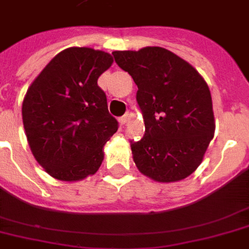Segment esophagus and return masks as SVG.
Instances as JSON below:
<instances>
[{
	"label": "esophagus",
	"mask_w": 249,
	"mask_h": 249,
	"mask_svg": "<svg viewBox=\"0 0 249 249\" xmlns=\"http://www.w3.org/2000/svg\"><path fill=\"white\" fill-rule=\"evenodd\" d=\"M129 119H130V115H129V113H126V115H124V116H121L120 119H119V121H120L121 125H124L128 123Z\"/></svg>",
	"instance_id": "obj_1"
}]
</instances>
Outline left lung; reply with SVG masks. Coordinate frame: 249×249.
I'll list each match as a JSON object with an SVG mask.
<instances>
[{"instance_id": "8db88e82", "label": "left lung", "mask_w": 249, "mask_h": 249, "mask_svg": "<svg viewBox=\"0 0 249 249\" xmlns=\"http://www.w3.org/2000/svg\"><path fill=\"white\" fill-rule=\"evenodd\" d=\"M112 54L138 86L146 128L143 138L130 143L138 170L163 183L189 177L203 161L216 129L205 80L189 62L159 46Z\"/></svg>"}]
</instances>
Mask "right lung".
<instances>
[{
    "mask_svg": "<svg viewBox=\"0 0 249 249\" xmlns=\"http://www.w3.org/2000/svg\"><path fill=\"white\" fill-rule=\"evenodd\" d=\"M113 63L111 54L68 48L56 54L29 85L21 116L35 159L55 179L81 181L97 173L103 147L117 132L99 76Z\"/></svg>",
    "mask_w": 249,
    "mask_h": 249,
    "instance_id": "obj_1",
    "label": "right lung"
}]
</instances>
